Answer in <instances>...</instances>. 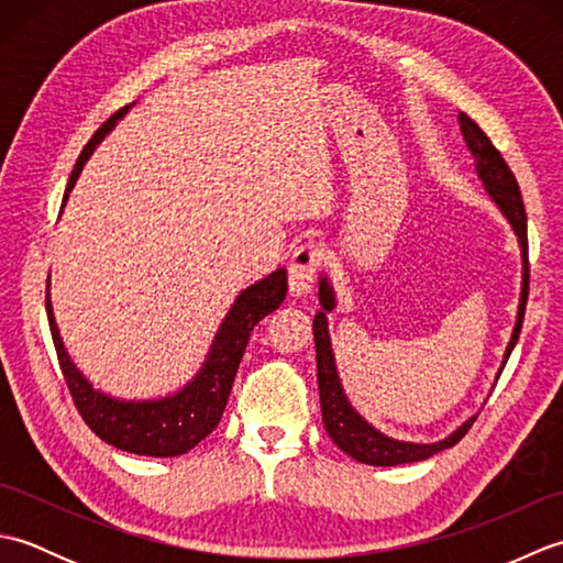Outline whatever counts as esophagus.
<instances>
[{"label":"esophagus","instance_id":"obj_1","mask_svg":"<svg viewBox=\"0 0 563 563\" xmlns=\"http://www.w3.org/2000/svg\"><path fill=\"white\" fill-rule=\"evenodd\" d=\"M321 263H324V249L317 242H305L292 251L288 261V283L295 295H307L312 290Z\"/></svg>","mask_w":563,"mask_h":563}]
</instances>
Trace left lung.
Returning a JSON list of instances; mask_svg holds the SVG:
<instances>
[{"label": "left lung", "mask_w": 563, "mask_h": 563, "mask_svg": "<svg viewBox=\"0 0 563 563\" xmlns=\"http://www.w3.org/2000/svg\"><path fill=\"white\" fill-rule=\"evenodd\" d=\"M460 128L462 135L466 140V147L472 150L474 159H476V174L484 181L488 196H492L498 208L504 210L506 218L510 220L512 230H516L520 246H522V297H520V307H518V324L512 329L510 343L506 349L504 357V367L508 363V357L516 349L520 329H522V319H525V305H528V290H530V258H528V214H525L522 206V196H520V186L516 181V174L510 172V166L506 164L504 154H500L494 142L488 140L484 130L476 125L470 115L460 113ZM319 302L324 312H319L314 317V343H317V379H319V399H321V416H324V428L331 435V440L336 445L351 454L353 460L363 462V464H373V466H397V464H409V462H421L433 457L435 452L454 448L457 442L466 435V430L472 428L476 421V416L470 418V421L462 423L454 433L445 440L433 442V445H418V442H401V440H391L387 435H382L379 430H375L367 421H363L361 416L353 411V406L345 399V394L341 389V382L336 375V365H333V353H331V341H329V331H327V312L333 309V292L329 288L327 278H321L319 283ZM500 367V373H504ZM498 373V375H500Z\"/></svg>", "instance_id": "left-lung-1"}]
</instances>
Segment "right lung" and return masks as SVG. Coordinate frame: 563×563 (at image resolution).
I'll use <instances>...</instances> for the list:
<instances>
[{"label": "right lung", "instance_id": "obj_1", "mask_svg": "<svg viewBox=\"0 0 563 563\" xmlns=\"http://www.w3.org/2000/svg\"><path fill=\"white\" fill-rule=\"evenodd\" d=\"M123 113L125 109L113 113L109 121L93 133L87 145H84L75 169H71L67 194L71 186H75L81 166L89 159L93 147L99 145L101 137L109 133ZM285 292H288V275H285L283 268L246 288L236 297L234 307L230 309V314H227L218 339L212 343L208 363L202 365L196 379L169 399L140 404L115 401L111 397H103L101 391L91 389L89 382L81 377L79 369L71 365L69 355L65 353V345L59 341L53 307L51 300H47V295L45 309L47 321H51V333L59 367H63L71 401H75L84 423H87L103 442H109V445L118 450L147 454V457H176V454H184L190 448H196L198 442L210 435L214 426L220 423L251 331H254V327L263 317L280 307V302L285 300Z\"/></svg>", "mask_w": 563, "mask_h": 563}]
</instances>
